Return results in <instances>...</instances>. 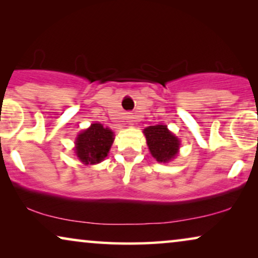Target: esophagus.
Listing matches in <instances>:
<instances>
[{
    "mask_svg": "<svg viewBox=\"0 0 258 258\" xmlns=\"http://www.w3.org/2000/svg\"><path fill=\"white\" fill-rule=\"evenodd\" d=\"M128 123H129V124H134L133 117H128Z\"/></svg>",
    "mask_w": 258,
    "mask_h": 258,
    "instance_id": "1",
    "label": "esophagus"
}]
</instances>
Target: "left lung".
I'll list each match as a JSON object with an SVG mask.
<instances>
[{
    "instance_id": "1",
    "label": "left lung",
    "mask_w": 258,
    "mask_h": 258,
    "mask_svg": "<svg viewBox=\"0 0 258 258\" xmlns=\"http://www.w3.org/2000/svg\"><path fill=\"white\" fill-rule=\"evenodd\" d=\"M150 154L160 163H167L178 154L179 140L167 128V125H150L143 130Z\"/></svg>"
}]
</instances>
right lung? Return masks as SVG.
Wrapping results in <instances>:
<instances>
[{
  "label": "right lung",
  "instance_id": "obj_1",
  "mask_svg": "<svg viewBox=\"0 0 258 258\" xmlns=\"http://www.w3.org/2000/svg\"><path fill=\"white\" fill-rule=\"evenodd\" d=\"M114 142V133L101 123H94L76 137L75 153L83 164H97L108 156Z\"/></svg>",
  "mask_w": 258,
  "mask_h": 258
}]
</instances>
